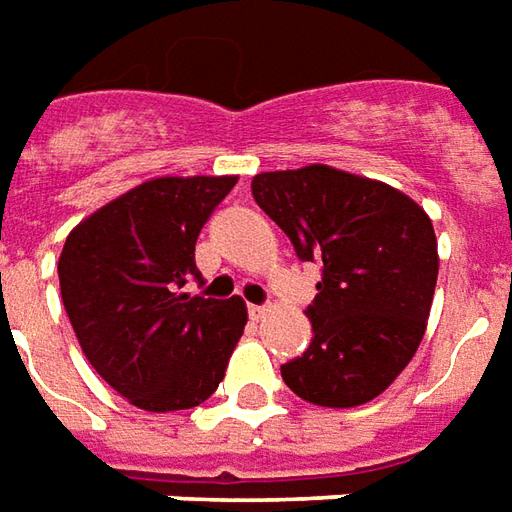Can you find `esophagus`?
<instances>
[{"label": "esophagus", "instance_id": "34e87169", "mask_svg": "<svg viewBox=\"0 0 512 512\" xmlns=\"http://www.w3.org/2000/svg\"><path fill=\"white\" fill-rule=\"evenodd\" d=\"M268 310V305H249V316L260 318Z\"/></svg>", "mask_w": 512, "mask_h": 512}]
</instances>
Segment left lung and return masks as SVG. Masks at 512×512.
<instances>
[{"label":"left lung","mask_w":512,"mask_h":512,"mask_svg":"<svg viewBox=\"0 0 512 512\" xmlns=\"http://www.w3.org/2000/svg\"><path fill=\"white\" fill-rule=\"evenodd\" d=\"M252 196L299 260L321 266L307 305L313 341L280 368L296 396L357 407L391 385L416 355L438 280L430 216L391 185L332 166L266 171Z\"/></svg>","instance_id":"8db88e82"}]
</instances>
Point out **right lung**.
Returning a JSON list of instances; mask_svg holds the SVG:
<instances>
[{"instance_id": "add662e5", "label": "right lung", "mask_w": 512, "mask_h": 512, "mask_svg": "<svg viewBox=\"0 0 512 512\" xmlns=\"http://www.w3.org/2000/svg\"><path fill=\"white\" fill-rule=\"evenodd\" d=\"M238 177H157L80 221L57 260L60 296L88 363L149 413L210 399L244 335L238 296L185 293L202 280L196 238Z\"/></svg>"}]
</instances>
